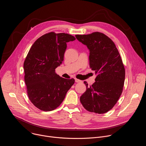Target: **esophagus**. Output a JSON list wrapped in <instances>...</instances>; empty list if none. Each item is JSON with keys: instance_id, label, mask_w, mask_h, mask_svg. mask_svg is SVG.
Masks as SVG:
<instances>
[{"instance_id": "34e87169", "label": "esophagus", "mask_w": 146, "mask_h": 146, "mask_svg": "<svg viewBox=\"0 0 146 146\" xmlns=\"http://www.w3.org/2000/svg\"><path fill=\"white\" fill-rule=\"evenodd\" d=\"M75 81L76 82H82V81H81V80H79V79H77V78H75Z\"/></svg>"}]
</instances>
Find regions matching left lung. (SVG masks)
<instances>
[{"instance_id":"8db88e82","label":"left lung","mask_w":146,"mask_h":146,"mask_svg":"<svg viewBox=\"0 0 146 146\" xmlns=\"http://www.w3.org/2000/svg\"><path fill=\"white\" fill-rule=\"evenodd\" d=\"M77 39L90 50V67L95 72V82L87 86L80 97L87 111L104 114L110 110L119 98L124 85L125 70L113 41L103 33L76 35Z\"/></svg>"}]
</instances>
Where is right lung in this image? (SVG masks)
Wrapping results in <instances>:
<instances>
[{
	"label": "right lung",
	"instance_id": "obj_1",
	"mask_svg": "<svg viewBox=\"0 0 146 146\" xmlns=\"http://www.w3.org/2000/svg\"><path fill=\"white\" fill-rule=\"evenodd\" d=\"M76 39L65 33L51 32L40 37L29 50L24 63L27 94L38 109L49 111L64 100L74 79L60 77L55 69L64 61L66 43Z\"/></svg>",
	"mask_w": 146,
	"mask_h": 146
}]
</instances>
